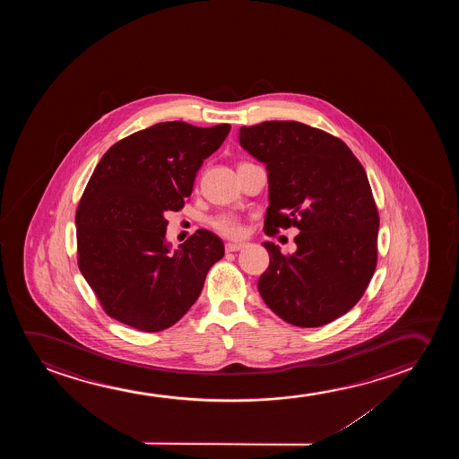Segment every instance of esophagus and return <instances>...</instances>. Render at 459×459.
<instances>
[{"mask_svg":"<svg viewBox=\"0 0 459 459\" xmlns=\"http://www.w3.org/2000/svg\"><path fill=\"white\" fill-rule=\"evenodd\" d=\"M245 247V245L243 243H227L226 245V251L227 252H237L241 251Z\"/></svg>","mask_w":459,"mask_h":459,"instance_id":"34e87169","label":"esophagus"}]
</instances>
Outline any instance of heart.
Returning a JSON list of instances; mask_svg holds the SVG:
<instances>
[{"instance_id": "1", "label": "heart", "mask_w": 459, "mask_h": 459, "mask_svg": "<svg viewBox=\"0 0 459 459\" xmlns=\"http://www.w3.org/2000/svg\"><path fill=\"white\" fill-rule=\"evenodd\" d=\"M212 227L216 232L224 235V237H229V238H238L245 232V227H243V222L239 221V218L229 213H221L214 216L212 220Z\"/></svg>"}]
</instances>
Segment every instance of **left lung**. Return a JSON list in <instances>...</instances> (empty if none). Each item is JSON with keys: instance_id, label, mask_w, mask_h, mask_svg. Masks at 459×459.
<instances>
[{"instance_id": "obj_1", "label": "left lung", "mask_w": 459, "mask_h": 459, "mask_svg": "<svg viewBox=\"0 0 459 459\" xmlns=\"http://www.w3.org/2000/svg\"><path fill=\"white\" fill-rule=\"evenodd\" d=\"M239 144L268 170L264 233L299 230L289 255L264 243L258 291L290 325L325 326L356 306L377 268L379 214L365 169L342 139L295 120L241 126Z\"/></svg>"}]
</instances>
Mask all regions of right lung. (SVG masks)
<instances>
[{
  "mask_svg": "<svg viewBox=\"0 0 459 459\" xmlns=\"http://www.w3.org/2000/svg\"><path fill=\"white\" fill-rule=\"evenodd\" d=\"M229 132V124L161 122L120 139L97 164L76 208L78 266L114 320L144 333L176 325L224 257L205 229L170 251L164 214L182 210Z\"/></svg>",
  "mask_w": 459,
  "mask_h": 459,
  "instance_id": "add662e5",
  "label": "right lung"
}]
</instances>
